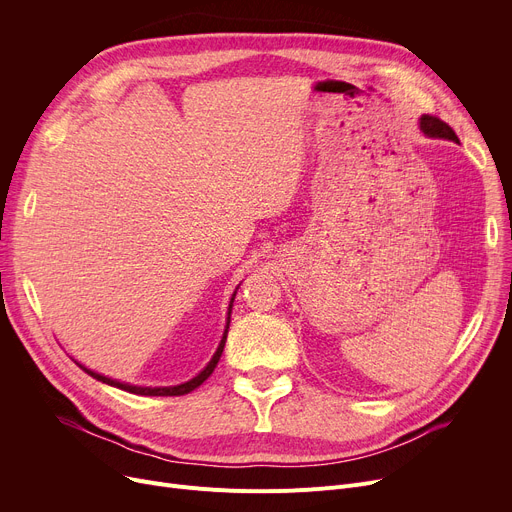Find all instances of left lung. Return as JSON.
Masks as SVG:
<instances>
[{"label":"left lung","instance_id":"left-lung-1","mask_svg":"<svg viewBox=\"0 0 512 512\" xmlns=\"http://www.w3.org/2000/svg\"><path fill=\"white\" fill-rule=\"evenodd\" d=\"M421 130L427 134V137H440V139H450L459 143V137H456V132L438 116H429L425 114L421 118Z\"/></svg>","mask_w":512,"mask_h":512}]
</instances>
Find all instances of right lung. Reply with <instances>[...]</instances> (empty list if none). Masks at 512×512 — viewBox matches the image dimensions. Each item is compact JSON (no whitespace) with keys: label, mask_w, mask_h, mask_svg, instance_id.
<instances>
[{"label":"right lung","mask_w":512,"mask_h":512,"mask_svg":"<svg viewBox=\"0 0 512 512\" xmlns=\"http://www.w3.org/2000/svg\"><path fill=\"white\" fill-rule=\"evenodd\" d=\"M236 294V292H234ZM232 301H234V297H232ZM230 311H232V305H230ZM230 311H228V324H226V332H224V338H222V342H220V346H218V351H215V355H213V359L209 361V365L197 375V378H193L191 382H186V384H180V386H172V388H141V386H130V384H122V382H116V380H110V378H105V375H101V373H95V371H91V369H87V367H83V371H87L91 378H95V380H99V382H103V384H110V386H116V388H120V390H126V392H132V394H141V396H182V394H188V392H193L195 388H199L209 375L213 373V369H215V365H218V361H220V357H222V351H224V344H226V336H228V326H230Z\"/></svg>","instance_id":"right-lung-1"}]
</instances>
